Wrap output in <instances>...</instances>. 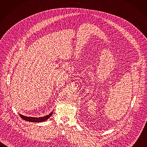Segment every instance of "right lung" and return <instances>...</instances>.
I'll use <instances>...</instances> for the list:
<instances>
[{
  "instance_id": "obj_1",
  "label": "right lung",
  "mask_w": 147,
  "mask_h": 147,
  "mask_svg": "<svg viewBox=\"0 0 147 147\" xmlns=\"http://www.w3.org/2000/svg\"><path fill=\"white\" fill-rule=\"evenodd\" d=\"M53 113V112H51L49 115H46L44 117H40V118H35V117H28V116H24L21 114H19V115H20L21 118L22 119H23L26 121L32 122H41L45 121L46 120L50 118Z\"/></svg>"
}]
</instances>
